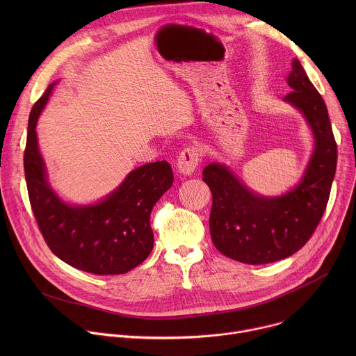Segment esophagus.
<instances>
[{
	"label": "esophagus",
	"mask_w": 356,
	"mask_h": 356,
	"mask_svg": "<svg viewBox=\"0 0 356 356\" xmlns=\"http://www.w3.org/2000/svg\"><path fill=\"white\" fill-rule=\"evenodd\" d=\"M201 155L195 146L184 147L177 158V169L181 175H191L200 165Z\"/></svg>",
	"instance_id": "1"
}]
</instances>
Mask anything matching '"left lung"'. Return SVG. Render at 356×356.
I'll use <instances>...</instances> for the list:
<instances>
[{
	"label": "left lung",
	"mask_w": 356,
	"mask_h": 356,
	"mask_svg": "<svg viewBox=\"0 0 356 356\" xmlns=\"http://www.w3.org/2000/svg\"><path fill=\"white\" fill-rule=\"evenodd\" d=\"M284 101L306 115L316 149L301 181L282 197L249 191L225 166L202 170L213 193L210 232L222 255L248 265L284 259L313 236L324 216L337 168V142L327 106L297 59L291 60Z\"/></svg>",
	"instance_id": "1"
}]
</instances>
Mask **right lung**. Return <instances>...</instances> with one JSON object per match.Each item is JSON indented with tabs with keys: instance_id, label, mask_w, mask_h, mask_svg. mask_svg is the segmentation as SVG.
<instances>
[{
	"instance_id": "right-lung-1",
	"label": "right lung",
	"mask_w": 356,
	"mask_h": 356,
	"mask_svg": "<svg viewBox=\"0 0 356 356\" xmlns=\"http://www.w3.org/2000/svg\"><path fill=\"white\" fill-rule=\"evenodd\" d=\"M52 88L50 84L31 110L24 154L26 187L39 231L49 249L76 269L92 275L127 273L154 248L150 213L173 184L172 168L166 161L143 165L98 204H65L46 181L35 131Z\"/></svg>"
}]
</instances>
